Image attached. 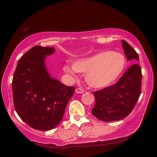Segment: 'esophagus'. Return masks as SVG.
<instances>
[{
	"label": "esophagus",
	"instance_id": "1",
	"mask_svg": "<svg viewBox=\"0 0 157 157\" xmlns=\"http://www.w3.org/2000/svg\"><path fill=\"white\" fill-rule=\"evenodd\" d=\"M75 91H76V93L77 94H82L84 92V89H81V88H77V89L75 90Z\"/></svg>",
	"mask_w": 157,
	"mask_h": 157
}]
</instances>
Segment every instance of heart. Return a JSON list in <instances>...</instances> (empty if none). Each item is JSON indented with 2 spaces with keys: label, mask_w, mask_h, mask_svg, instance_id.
<instances>
[{
  "label": "heart",
  "mask_w": 157,
  "mask_h": 157,
  "mask_svg": "<svg viewBox=\"0 0 157 157\" xmlns=\"http://www.w3.org/2000/svg\"><path fill=\"white\" fill-rule=\"evenodd\" d=\"M125 66L124 56L120 53L104 51L76 61L73 68L77 72L86 75V81L91 87L102 89L113 83L120 76ZM64 71L73 75L69 66H64Z\"/></svg>",
  "instance_id": "b5f03b06"
}]
</instances>
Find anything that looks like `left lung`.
I'll list each match as a JSON object with an SVG mask.
<instances>
[{"mask_svg": "<svg viewBox=\"0 0 157 157\" xmlns=\"http://www.w3.org/2000/svg\"><path fill=\"white\" fill-rule=\"evenodd\" d=\"M128 60L139 61L134 48L122 40ZM142 71L138 63L130 66L115 84L94 92L95 105L91 113L98 120L112 122L125 118L134 109L141 94Z\"/></svg>", "mask_w": 157, "mask_h": 157, "instance_id": "obj_1", "label": "left lung"}]
</instances>
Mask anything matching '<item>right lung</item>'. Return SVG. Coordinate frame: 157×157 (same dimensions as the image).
<instances>
[{"mask_svg": "<svg viewBox=\"0 0 157 157\" xmlns=\"http://www.w3.org/2000/svg\"><path fill=\"white\" fill-rule=\"evenodd\" d=\"M55 48L35 46L17 62L12 80L13 102L23 121L36 130L48 131L60 123L75 88L52 78L46 56Z\"/></svg>", "mask_w": 157, "mask_h": 157, "instance_id": "1", "label": "right lung"}]
</instances>
